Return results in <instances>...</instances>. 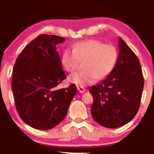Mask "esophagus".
Here are the masks:
<instances>
[{
	"label": "esophagus",
	"mask_w": 154,
	"mask_h": 154,
	"mask_svg": "<svg viewBox=\"0 0 154 154\" xmlns=\"http://www.w3.org/2000/svg\"><path fill=\"white\" fill-rule=\"evenodd\" d=\"M77 89H78V90H79V92H80V93H83V92H85V88H84L83 87H82V86H79V87H77Z\"/></svg>",
	"instance_id": "34e87169"
}]
</instances>
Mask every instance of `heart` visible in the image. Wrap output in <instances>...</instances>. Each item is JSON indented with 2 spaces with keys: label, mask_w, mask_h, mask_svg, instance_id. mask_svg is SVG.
Wrapping results in <instances>:
<instances>
[{
  "label": "heart",
  "mask_w": 154,
  "mask_h": 154,
  "mask_svg": "<svg viewBox=\"0 0 154 154\" xmlns=\"http://www.w3.org/2000/svg\"><path fill=\"white\" fill-rule=\"evenodd\" d=\"M117 57L114 46L92 39L75 43L72 50L69 48L65 50L62 55V64L67 71L73 72L79 61H83V70L73 73L69 78L71 83L83 87L94 83L95 79H104L110 74Z\"/></svg>",
  "instance_id": "b5f03b06"
}]
</instances>
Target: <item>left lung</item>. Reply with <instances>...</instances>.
Returning a JSON list of instances; mask_svg holds the SVG:
<instances>
[{"label":"left lung","mask_w":154,"mask_h":154,"mask_svg":"<svg viewBox=\"0 0 154 154\" xmlns=\"http://www.w3.org/2000/svg\"><path fill=\"white\" fill-rule=\"evenodd\" d=\"M114 68L106 79L89 88L94 102L91 114L107 128L121 127L131 121L140 108L144 78L139 59L121 38Z\"/></svg>","instance_id":"1"}]
</instances>
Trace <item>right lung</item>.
Masks as SVG:
<instances>
[{"label":"right lung","instance_id":"add662e5","mask_svg":"<svg viewBox=\"0 0 154 154\" xmlns=\"http://www.w3.org/2000/svg\"><path fill=\"white\" fill-rule=\"evenodd\" d=\"M64 38L43 34L25 47L14 64L12 89L23 121L38 130H50L66 116L76 86L56 90L66 79L56 46Z\"/></svg>","mask_w":154,"mask_h":154}]
</instances>
